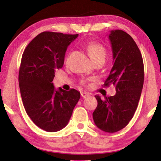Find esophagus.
Here are the masks:
<instances>
[{"label":"esophagus","mask_w":161,"mask_h":161,"mask_svg":"<svg viewBox=\"0 0 161 161\" xmlns=\"http://www.w3.org/2000/svg\"><path fill=\"white\" fill-rule=\"evenodd\" d=\"M81 96H82L83 98H86V97H88V96H89V94H88V92H81Z\"/></svg>","instance_id":"obj_1"}]
</instances>
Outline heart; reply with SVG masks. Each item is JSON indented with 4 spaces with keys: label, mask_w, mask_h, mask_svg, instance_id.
I'll return each mask as SVG.
<instances>
[{
    "label": "heart",
    "mask_w": 161,
    "mask_h": 161,
    "mask_svg": "<svg viewBox=\"0 0 161 161\" xmlns=\"http://www.w3.org/2000/svg\"><path fill=\"white\" fill-rule=\"evenodd\" d=\"M88 53L92 59L94 60V62L97 61V60H105L107 56L106 49L103 45H100L98 43H90L87 46ZM81 83L82 85H85L86 83V80H82Z\"/></svg>",
    "instance_id": "1"
}]
</instances>
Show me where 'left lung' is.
<instances>
[{
  "instance_id": "left-lung-1",
  "label": "left lung",
  "mask_w": 161,
  "mask_h": 161,
  "mask_svg": "<svg viewBox=\"0 0 161 161\" xmlns=\"http://www.w3.org/2000/svg\"><path fill=\"white\" fill-rule=\"evenodd\" d=\"M109 39L114 66L104 86L114 85L116 93L103 99L95 95L97 106L93 119L102 131L116 132L128 125L137 109L143 88L144 64L137 45L124 31H111Z\"/></svg>"
}]
</instances>
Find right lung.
<instances>
[{"label":"right lung","instance_id":"obj_1","mask_svg":"<svg viewBox=\"0 0 161 161\" xmlns=\"http://www.w3.org/2000/svg\"><path fill=\"white\" fill-rule=\"evenodd\" d=\"M79 35L43 32L33 38L23 53L19 71L22 100L28 116L37 126L57 132L67 125L80 92L55 90V70L64 66L66 48Z\"/></svg>","mask_w":161,"mask_h":161}]
</instances>
